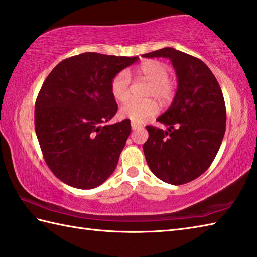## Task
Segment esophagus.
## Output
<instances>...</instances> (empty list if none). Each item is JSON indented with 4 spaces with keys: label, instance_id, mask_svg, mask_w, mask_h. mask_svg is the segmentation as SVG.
<instances>
[{
    "label": "esophagus",
    "instance_id": "1",
    "mask_svg": "<svg viewBox=\"0 0 257 257\" xmlns=\"http://www.w3.org/2000/svg\"><path fill=\"white\" fill-rule=\"evenodd\" d=\"M131 127H132V130H138V128H141L142 127V125L140 124H136V123H131Z\"/></svg>",
    "mask_w": 257,
    "mask_h": 257
}]
</instances>
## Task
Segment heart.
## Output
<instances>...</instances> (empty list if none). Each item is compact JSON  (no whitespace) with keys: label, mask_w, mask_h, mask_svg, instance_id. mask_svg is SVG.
<instances>
[{"label":"heart","mask_w":257,"mask_h":257,"mask_svg":"<svg viewBox=\"0 0 257 257\" xmlns=\"http://www.w3.org/2000/svg\"><path fill=\"white\" fill-rule=\"evenodd\" d=\"M136 75L150 82L148 95L154 96L161 103H169L174 97L175 86L169 78V69L160 61L148 60L136 67ZM111 94L118 102L126 101L130 96V75L121 71L111 81ZM159 107L154 101H128L119 108L121 117L133 123H144L158 113Z\"/></svg>","instance_id":"b5f03b06"}]
</instances>
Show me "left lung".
Returning <instances> with one entry per match:
<instances>
[{
    "label": "left lung",
    "instance_id": "8db88e82",
    "mask_svg": "<svg viewBox=\"0 0 257 257\" xmlns=\"http://www.w3.org/2000/svg\"><path fill=\"white\" fill-rule=\"evenodd\" d=\"M167 57L177 77L171 106L156 119L165 131L146 126V162L165 183L181 185L197 179L215 159L226 127V108L217 80L197 57L173 48L142 55Z\"/></svg>",
    "mask_w": 257,
    "mask_h": 257
}]
</instances>
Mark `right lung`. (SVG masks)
Returning <instances> with one entry per match:
<instances>
[{
    "label": "right lung",
    "instance_id": "right-lung-1",
    "mask_svg": "<svg viewBox=\"0 0 257 257\" xmlns=\"http://www.w3.org/2000/svg\"><path fill=\"white\" fill-rule=\"evenodd\" d=\"M138 60L86 52L60 62L46 77L35 102V133L46 164L65 184L90 190L112 175L131 122L103 126L117 112L111 81Z\"/></svg>",
    "mask_w": 257,
    "mask_h": 257
}]
</instances>
